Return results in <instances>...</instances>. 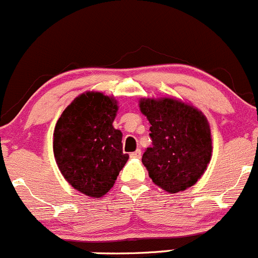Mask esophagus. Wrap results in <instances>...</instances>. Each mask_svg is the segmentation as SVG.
<instances>
[{"instance_id":"obj_1","label":"esophagus","mask_w":258,"mask_h":258,"mask_svg":"<svg viewBox=\"0 0 258 258\" xmlns=\"http://www.w3.org/2000/svg\"><path fill=\"white\" fill-rule=\"evenodd\" d=\"M130 157H132V159H141V150L138 149V150L132 152V154H130Z\"/></svg>"}]
</instances>
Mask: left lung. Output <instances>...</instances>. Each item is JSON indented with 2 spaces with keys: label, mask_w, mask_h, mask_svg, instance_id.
Returning a JSON list of instances; mask_svg holds the SVG:
<instances>
[{
  "label": "left lung",
  "mask_w": 258,
  "mask_h": 258,
  "mask_svg": "<svg viewBox=\"0 0 258 258\" xmlns=\"http://www.w3.org/2000/svg\"><path fill=\"white\" fill-rule=\"evenodd\" d=\"M148 118L152 148L144 152V166L155 184L168 193L192 187L212 159L210 125L202 110L174 97L140 98Z\"/></svg>",
  "instance_id": "obj_1"
}]
</instances>
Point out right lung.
Instances as JSON below:
<instances>
[{
  "label": "right lung",
  "mask_w": 258,
  "mask_h": 258,
  "mask_svg": "<svg viewBox=\"0 0 258 258\" xmlns=\"http://www.w3.org/2000/svg\"><path fill=\"white\" fill-rule=\"evenodd\" d=\"M118 101L97 91L81 93L65 108L52 135L57 167L76 190L101 198L129 159L120 130L113 126Z\"/></svg>",
  "instance_id": "obj_1"
}]
</instances>
